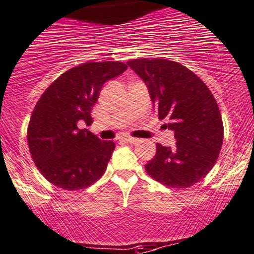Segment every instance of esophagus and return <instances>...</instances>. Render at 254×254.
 Listing matches in <instances>:
<instances>
[{
    "label": "esophagus",
    "mask_w": 254,
    "mask_h": 254,
    "mask_svg": "<svg viewBox=\"0 0 254 254\" xmlns=\"http://www.w3.org/2000/svg\"><path fill=\"white\" fill-rule=\"evenodd\" d=\"M124 140L127 141V143H130V144H136V143H139V141H140L139 139L131 138V136H125Z\"/></svg>",
    "instance_id": "34e87169"
}]
</instances>
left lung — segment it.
<instances>
[{
	"mask_svg": "<svg viewBox=\"0 0 254 254\" xmlns=\"http://www.w3.org/2000/svg\"><path fill=\"white\" fill-rule=\"evenodd\" d=\"M127 65L148 85L159 119L174 131L175 145L156 144L145 165L153 179L189 188L212 170L223 144V122L214 96L193 71L167 59H135Z\"/></svg>",
	"mask_w": 254,
	"mask_h": 254,
	"instance_id": "obj_1",
	"label": "left lung"
}]
</instances>
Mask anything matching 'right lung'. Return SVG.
Returning a JSON list of instances; mask_svg holds the SVG:
<instances>
[{
	"label": "right lung",
	"mask_w": 254,
	"mask_h": 254,
	"mask_svg": "<svg viewBox=\"0 0 254 254\" xmlns=\"http://www.w3.org/2000/svg\"><path fill=\"white\" fill-rule=\"evenodd\" d=\"M127 68L120 61H87L70 68L40 96L27 127V144L45 179L66 190L87 188L105 173L115 144L101 141L79 122L91 110L108 80Z\"/></svg>",
	"instance_id": "add662e5"
}]
</instances>
